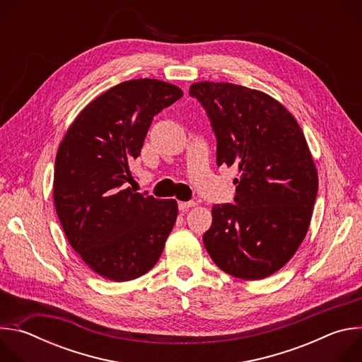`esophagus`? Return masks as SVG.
<instances>
[{
  "label": "esophagus",
  "instance_id": "obj_1",
  "mask_svg": "<svg viewBox=\"0 0 362 362\" xmlns=\"http://www.w3.org/2000/svg\"><path fill=\"white\" fill-rule=\"evenodd\" d=\"M192 206H194V202H192V200H189V202H177V208H179V211H187L189 208H192Z\"/></svg>",
  "mask_w": 362,
  "mask_h": 362
}]
</instances>
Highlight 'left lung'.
I'll return each mask as SVG.
<instances>
[{
    "label": "left lung",
    "mask_w": 362,
    "mask_h": 362,
    "mask_svg": "<svg viewBox=\"0 0 362 362\" xmlns=\"http://www.w3.org/2000/svg\"><path fill=\"white\" fill-rule=\"evenodd\" d=\"M189 94L209 117L218 166L235 165L233 203L214 204L203 243L226 274L264 279L303 240L318 173L293 116L271 95L232 83H194Z\"/></svg>",
    "instance_id": "8db88e82"
}]
</instances>
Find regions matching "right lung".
Returning a JSON list of instances; mask_svg holds the SVG:
<instances>
[{
    "mask_svg": "<svg viewBox=\"0 0 362 362\" xmlns=\"http://www.w3.org/2000/svg\"><path fill=\"white\" fill-rule=\"evenodd\" d=\"M183 95L140 78L98 95L67 130L56 158L54 204L71 247L98 275L136 279L163 252L177 218L173 199L127 187L153 117Z\"/></svg>",
    "mask_w": 362,
    "mask_h": 362,
    "instance_id": "obj_1",
    "label": "right lung"
}]
</instances>
